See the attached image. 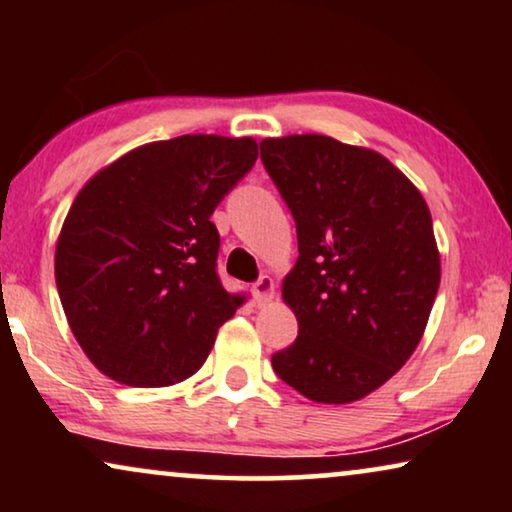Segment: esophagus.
Returning a JSON list of instances; mask_svg holds the SVG:
<instances>
[{"label":"esophagus","mask_w":512,"mask_h":512,"mask_svg":"<svg viewBox=\"0 0 512 512\" xmlns=\"http://www.w3.org/2000/svg\"><path fill=\"white\" fill-rule=\"evenodd\" d=\"M251 296H254L256 305H268L275 298V279L270 275H263L258 282L251 286Z\"/></svg>","instance_id":"34e87169"}]
</instances>
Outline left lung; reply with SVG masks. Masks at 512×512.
<instances>
[{
	"label": "left lung",
	"mask_w": 512,
	"mask_h": 512,
	"mask_svg": "<svg viewBox=\"0 0 512 512\" xmlns=\"http://www.w3.org/2000/svg\"><path fill=\"white\" fill-rule=\"evenodd\" d=\"M261 160L291 209L282 296L298 338L272 368L314 403H354L405 366L440 284L431 212L382 153L326 135L270 137Z\"/></svg>",
	"instance_id": "1"
}]
</instances>
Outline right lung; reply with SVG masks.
Returning a JSON list of instances; mask_svg holds the SVG:
<instances>
[{
  "instance_id": "right-lung-1",
  "label": "right lung",
  "mask_w": 512,
  "mask_h": 512,
  "mask_svg": "<svg viewBox=\"0 0 512 512\" xmlns=\"http://www.w3.org/2000/svg\"><path fill=\"white\" fill-rule=\"evenodd\" d=\"M256 158L251 137L181 135L137 146L81 188L55 247V284L100 373L130 387L198 373L242 303L216 275L209 216Z\"/></svg>"
}]
</instances>
